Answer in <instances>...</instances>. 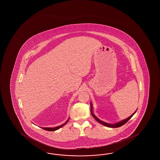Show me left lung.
I'll return each mask as SVG.
<instances>
[{
	"label": "left lung",
	"mask_w": 160,
	"mask_h": 160,
	"mask_svg": "<svg viewBox=\"0 0 160 160\" xmlns=\"http://www.w3.org/2000/svg\"><path fill=\"white\" fill-rule=\"evenodd\" d=\"M91 104V103H90ZM90 111H91V113H92V115L94 118H95L99 123H101L103 125H104V126H107V127H109V128H118V127H120V126H122L124 124H125L132 117H133V115L136 113V111L135 112L133 113V114L132 115V116H130L129 117H128V118H126V119H124V120H123L122 121H120L119 122L117 123L116 124H109V123H108L104 122H103L102 121H101L100 119H99L96 116L93 114V112H92V104H91V110H90Z\"/></svg>",
	"instance_id": "obj_1"
}]
</instances>
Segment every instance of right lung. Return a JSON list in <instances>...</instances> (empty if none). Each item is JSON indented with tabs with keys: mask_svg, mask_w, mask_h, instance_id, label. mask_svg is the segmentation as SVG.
<instances>
[{
	"mask_svg": "<svg viewBox=\"0 0 160 160\" xmlns=\"http://www.w3.org/2000/svg\"><path fill=\"white\" fill-rule=\"evenodd\" d=\"M68 120L66 122L64 123V124H63V125H62L61 126H57V127H55V128H42V129H43L45 130H47V131H55V130H58L59 129V128H61L62 127H63V126L65 125V124H66L67 122H68Z\"/></svg>",
	"mask_w": 160,
	"mask_h": 160,
	"instance_id": "add662e5",
	"label": "right lung"
}]
</instances>
